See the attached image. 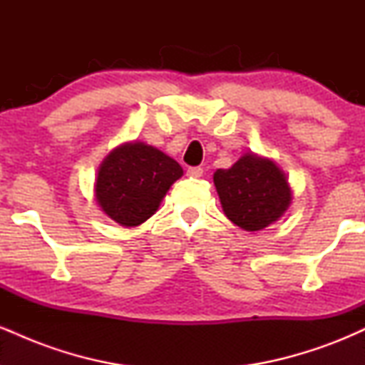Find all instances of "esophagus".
Segmentation results:
<instances>
[{
	"label": "esophagus",
	"instance_id": "obj_1",
	"mask_svg": "<svg viewBox=\"0 0 365 365\" xmlns=\"http://www.w3.org/2000/svg\"><path fill=\"white\" fill-rule=\"evenodd\" d=\"M202 173H204V170L200 168V166H190V168H187L188 177L199 178V177H202Z\"/></svg>",
	"mask_w": 365,
	"mask_h": 365
}]
</instances>
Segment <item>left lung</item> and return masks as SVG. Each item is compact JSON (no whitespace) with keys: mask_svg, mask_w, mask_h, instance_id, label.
<instances>
[{"mask_svg":"<svg viewBox=\"0 0 365 365\" xmlns=\"http://www.w3.org/2000/svg\"><path fill=\"white\" fill-rule=\"evenodd\" d=\"M215 185L226 217L247 232H259L283 216L292 192L271 159L242 156L232 168L217 170Z\"/></svg>","mask_w":365,"mask_h":365,"instance_id":"obj_1","label":"left lung"}]
</instances>
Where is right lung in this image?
Here are the masks:
<instances>
[{
  "instance_id": "1",
  "label": "right lung",
  "mask_w": 365,
  "mask_h": 365,
  "mask_svg": "<svg viewBox=\"0 0 365 365\" xmlns=\"http://www.w3.org/2000/svg\"><path fill=\"white\" fill-rule=\"evenodd\" d=\"M182 166L161 150L132 142L104 159L96 180V199L111 220L137 226L156 212Z\"/></svg>"
}]
</instances>
